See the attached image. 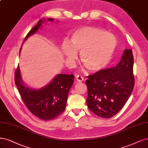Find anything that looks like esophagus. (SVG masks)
Masks as SVG:
<instances>
[{
  "instance_id": "1",
  "label": "esophagus",
  "mask_w": 148,
  "mask_h": 148,
  "mask_svg": "<svg viewBox=\"0 0 148 148\" xmlns=\"http://www.w3.org/2000/svg\"><path fill=\"white\" fill-rule=\"evenodd\" d=\"M76 81H78V82H82V81L84 80V78L81 76L78 75L76 76Z\"/></svg>"
}]
</instances>
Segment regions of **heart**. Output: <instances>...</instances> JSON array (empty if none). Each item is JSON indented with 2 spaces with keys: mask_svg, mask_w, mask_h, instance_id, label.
<instances>
[{
  "mask_svg": "<svg viewBox=\"0 0 148 148\" xmlns=\"http://www.w3.org/2000/svg\"><path fill=\"white\" fill-rule=\"evenodd\" d=\"M118 45L114 35L105 30L84 26L75 30L69 42L65 41L62 51L69 60L75 59L80 52L82 63L89 71L96 72L109 64Z\"/></svg>",
  "mask_w": 148,
  "mask_h": 148,
  "instance_id": "b5f03b06",
  "label": "heart"
}]
</instances>
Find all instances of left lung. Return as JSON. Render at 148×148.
Returning <instances> with one entry per match:
<instances>
[{"label": "left lung", "mask_w": 148, "mask_h": 148, "mask_svg": "<svg viewBox=\"0 0 148 148\" xmlns=\"http://www.w3.org/2000/svg\"><path fill=\"white\" fill-rule=\"evenodd\" d=\"M133 67L132 51L126 49L115 67L88 76L86 101L92 112L101 118H110L123 108L134 87Z\"/></svg>", "instance_id": "left-lung-1"}]
</instances>
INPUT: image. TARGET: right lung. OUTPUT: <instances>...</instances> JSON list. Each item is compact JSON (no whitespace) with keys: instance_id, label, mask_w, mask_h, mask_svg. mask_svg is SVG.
Returning a JSON list of instances; mask_svg holds the SVG:
<instances>
[{"instance_id":"add662e5","label":"right lung","mask_w":148,"mask_h":148,"mask_svg":"<svg viewBox=\"0 0 148 148\" xmlns=\"http://www.w3.org/2000/svg\"><path fill=\"white\" fill-rule=\"evenodd\" d=\"M48 20L53 21V18H48ZM42 22L43 20H40L30 30L24 41L30 35L37 31ZM74 77L75 76L72 74H59L47 86L38 90H34L23 84L18 66L14 73V83L27 109L39 119L48 121L57 118L64 111Z\"/></svg>"}]
</instances>
